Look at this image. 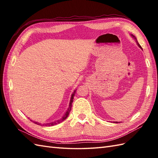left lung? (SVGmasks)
I'll return each mask as SVG.
<instances>
[{
    "mask_svg": "<svg viewBox=\"0 0 158 158\" xmlns=\"http://www.w3.org/2000/svg\"><path fill=\"white\" fill-rule=\"evenodd\" d=\"M131 36H132V38H134V39H135V41H136V43H137V45H138V46L139 47V48H140V49H142V48H141V46H140V44H139V43L138 41H137V39H136V38L135 37V36H134L133 35H131ZM113 123H119V122H114Z\"/></svg>",
    "mask_w": 158,
    "mask_h": 158,
    "instance_id": "8db88e82",
    "label": "left lung"
}]
</instances>
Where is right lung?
Instances as JSON below:
<instances>
[{
	"label": "right lung",
	"mask_w": 158,
	"mask_h": 158,
	"mask_svg": "<svg viewBox=\"0 0 158 158\" xmlns=\"http://www.w3.org/2000/svg\"><path fill=\"white\" fill-rule=\"evenodd\" d=\"M75 92H76V89H75V91H74V92L72 94L71 98H70V103H69V107L68 108V109H67L66 113L64 114V116L62 117V118L60 119H58V120L56 121V122H51V123H44V124H43V126H54V125H56V124L61 123L62 122H63V121H64V120L67 118V117H68V116H69V113H70V110H71V108H72V103H73V98H74V96H75ZM31 121H32V120H31ZM32 122H34L35 123L37 124V125H40V126L42 125V124H41V123H39V122H34V121H32Z\"/></svg>",
	"instance_id": "1"
}]
</instances>
